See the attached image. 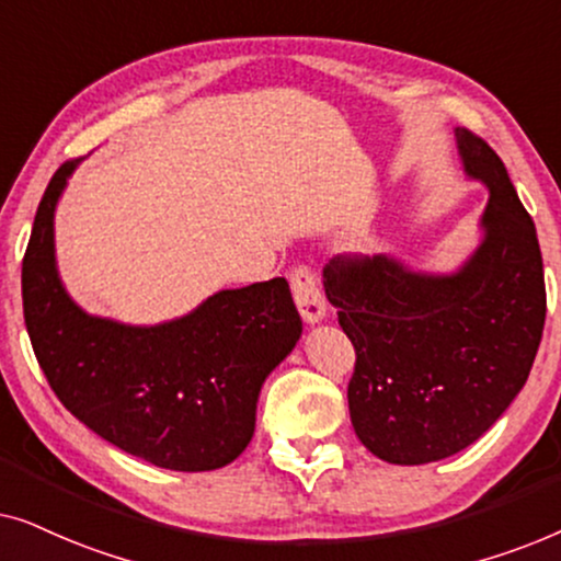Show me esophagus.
Returning <instances> with one entry per match:
<instances>
[{
	"instance_id": "esophagus-1",
	"label": "esophagus",
	"mask_w": 561,
	"mask_h": 561,
	"mask_svg": "<svg viewBox=\"0 0 561 561\" xmlns=\"http://www.w3.org/2000/svg\"><path fill=\"white\" fill-rule=\"evenodd\" d=\"M288 280H290V290H294V301L298 306V311H301L304 321L317 324V321L324 319L327 301H324V294H321V288H319L317 273H313L306 263H298L290 267Z\"/></svg>"
}]
</instances>
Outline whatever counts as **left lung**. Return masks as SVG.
Instances as JSON below:
<instances>
[{
    "label": "left lung",
    "mask_w": 561,
    "mask_h": 561,
    "mask_svg": "<svg viewBox=\"0 0 561 561\" xmlns=\"http://www.w3.org/2000/svg\"><path fill=\"white\" fill-rule=\"evenodd\" d=\"M465 171L490 188L485 240L455 275L390 257L336 255L324 290L355 347V434L390 465H426L478 442L531 373L547 319L534 219L503 160L457 127Z\"/></svg>",
    "instance_id": "left-lung-1"
}]
</instances>
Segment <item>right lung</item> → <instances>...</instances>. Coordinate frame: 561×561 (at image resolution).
<instances>
[{
    "instance_id": "1",
    "label": "right lung",
    "mask_w": 561,
    "mask_h": 561,
    "mask_svg": "<svg viewBox=\"0 0 561 561\" xmlns=\"http://www.w3.org/2000/svg\"><path fill=\"white\" fill-rule=\"evenodd\" d=\"M76 163L53 173L22 257L41 370L81 424L127 455L179 472L225 467L250 444L260 388L301 336L288 280L219 290L158 327L89 317L60 286L53 255V211Z\"/></svg>"
}]
</instances>
